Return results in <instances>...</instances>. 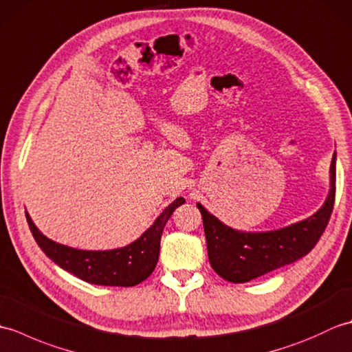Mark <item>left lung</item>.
Returning <instances> with one entry per match:
<instances>
[{
    "mask_svg": "<svg viewBox=\"0 0 352 352\" xmlns=\"http://www.w3.org/2000/svg\"><path fill=\"white\" fill-rule=\"evenodd\" d=\"M336 160L330 166V190L322 207L307 219L271 231H242L226 226L203 204L207 252L214 272L231 283H246L307 256L325 231L336 195Z\"/></svg>",
    "mask_w": 352,
    "mask_h": 352,
    "instance_id": "1",
    "label": "left lung"
}]
</instances>
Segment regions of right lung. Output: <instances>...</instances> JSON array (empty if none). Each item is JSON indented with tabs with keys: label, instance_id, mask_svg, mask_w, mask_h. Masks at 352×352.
Returning <instances> with one entry per match:
<instances>
[{
	"label": "right lung",
	"instance_id": "1",
	"mask_svg": "<svg viewBox=\"0 0 352 352\" xmlns=\"http://www.w3.org/2000/svg\"><path fill=\"white\" fill-rule=\"evenodd\" d=\"M182 204H184L183 197L170 203L157 216L153 226L144 231L134 242L122 246V248L104 251L78 250L51 241L34 226L28 212H25V216L34 241L57 266L91 284L131 287L146 280L153 274L157 261H159L163 228L170 214Z\"/></svg>",
	"mask_w": 352,
	"mask_h": 352
}]
</instances>
